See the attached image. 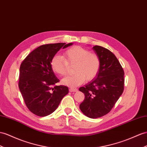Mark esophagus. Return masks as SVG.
<instances>
[{"instance_id":"34e87169","label":"esophagus","mask_w":147,"mask_h":147,"mask_svg":"<svg viewBox=\"0 0 147 147\" xmlns=\"http://www.w3.org/2000/svg\"><path fill=\"white\" fill-rule=\"evenodd\" d=\"M69 90L70 92H77L78 91V89L74 88H70Z\"/></svg>"}]
</instances>
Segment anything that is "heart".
Wrapping results in <instances>:
<instances>
[{"label":"heart","instance_id":"heart-1","mask_svg":"<svg viewBox=\"0 0 147 147\" xmlns=\"http://www.w3.org/2000/svg\"><path fill=\"white\" fill-rule=\"evenodd\" d=\"M69 65H75L73 76L65 77L61 83L70 87L82 84L86 81L94 79L99 73L100 61L99 56L92 53L87 49L80 46L69 48L64 53V58L61 56L55 55L51 61V69L59 76H65L67 73Z\"/></svg>","mask_w":147,"mask_h":147}]
</instances>
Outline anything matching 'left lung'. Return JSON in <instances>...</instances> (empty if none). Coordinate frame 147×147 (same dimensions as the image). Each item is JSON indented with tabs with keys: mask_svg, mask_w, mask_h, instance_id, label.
Segmentation results:
<instances>
[{
	"mask_svg": "<svg viewBox=\"0 0 147 147\" xmlns=\"http://www.w3.org/2000/svg\"><path fill=\"white\" fill-rule=\"evenodd\" d=\"M92 50L100 59V69L93 80L79 89L85 95L80 108L86 116L97 119L108 114L122 95L124 71L111 51L100 46Z\"/></svg>",
	"mask_w": 147,
	"mask_h": 147,
	"instance_id": "1",
	"label": "left lung"
}]
</instances>
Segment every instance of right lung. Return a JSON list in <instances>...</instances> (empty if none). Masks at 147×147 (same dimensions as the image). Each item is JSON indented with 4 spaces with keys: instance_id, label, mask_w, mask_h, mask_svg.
Listing matches in <instances>:
<instances>
[{
    "instance_id": "obj_1",
    "label": "right lung",
    "mask_w": 147,
    "mask_h": 147,
    "mask_svg": "<svg viewBox=\"0 0 147 147\" xmlns=\"http://www.w3.org/2000/svg\"><path fill=\"white\" fill-rule=\"evenodd\" d=\"M73 44L41 45L22 61L18 87L26 106L34 114L40 117L51 114L68 93L66 86H55L59 80L51 69V61L61 48L64 49Z\"/></svg>"
}]
</instances>
